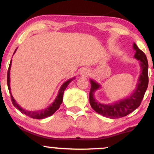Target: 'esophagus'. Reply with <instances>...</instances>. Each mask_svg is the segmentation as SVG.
I'll list each match as a JSON object with an SVG mask.
<instances>
[{"mask_svg":"<svg viewBox=\"0 0 154 154\" xmlns=\"http://www.w3.org/2000/svg\"><path fill=\"white\" fill-rule=\"evenodd\" d=\"M81 75H82V76H83V77H88V76L90 75L89 70L85 69L82 70V72H81Z\"/></svg>","mask_w":154,"mask_h":154,"instance_id":"esophagus-1","label":"esophagus"}]
</instances>
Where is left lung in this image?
<instances>
[{"mask_svg": "<svg viewBox=\"0 0 154 154\" xmlns=\"http://www.w3.org/2000/svg\"><path fill=\"white\" fill-rule=\"evenodd\" d=\"M133 48L135 51L134 57L139 61L141 72L135 91L128 97L111 104L100 103L95 100L94 93L101 86L93 79L90 80L91 84L89 94L90 104L93 110L100 115L110 119H118L132 113L140 105L148 85V63L146 56L135 43H133Z\"/></svg>", "mask_w": 154, "mask_h": 154, "instance_id": "8db88e82", "label": "left lung"}]
</instances>
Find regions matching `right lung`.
Here are the masks:
<instances>
[{"mask_svg":"<svg viewBox=\"0 0 154 154\" xmlns=\"http://www.w3.org/2000/svg\"><path fill=\"white\" fill-rule=\"evenodd\" d=\"M16 49L14 54H15ZM12 61V59H11ZM11 61L10 64H9V67H8V73H7V85H8V91H10V94H11V99L12 103L14 106L17 108L18 110H19L21 112L23 113V114H26V116H29V117L33 118V119H44V118H46L48 116H50L54 114L58 109H59L60 106H61V103L63 101V92H64L65 90L68 85L71 82L72 80L75 79V77H73V78L68 79V80L66 81L64 83H63V85H61V87L60 88L59 93H58L57 96H56V99L54 100V101L48 107H47L46 109H43V110H39V111H27L25 110V109H22L20 106L19 105L18 103L16 102V100L14 98L13 95H12L11 93V88H10V69H11Z\"/></svg>","mask_w":154,"mask_h":154,"instance_id":"right-lung-1","label":"right lung"}]
</instances>
